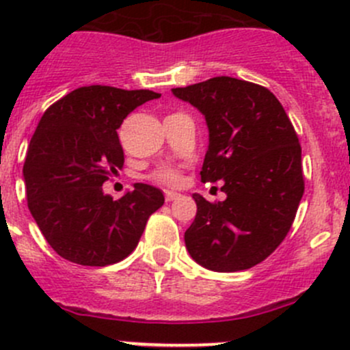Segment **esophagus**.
Segmentation results:
<instances>
[{
    "label": "esophagus",
    "mask_w": 350,
    "mask_h": 350,
    "mask_svg": "<svg viewBox=\"0 0 350 350\" xmlns=\"http://www.w3.org/2000/svg\"><path fill=\"white\" fill-rule=\"evenodd\" d=\"M179 195L178 193H172V191H165V201H174L178 200Z\"/></svg>",
    "instance_id": "1"
}]
</instances>
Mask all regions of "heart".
I'll return each mask as SVG.
<instances>
[{"label":"heart","instance_id":"obj_1","mask_svg":"<svg viewBox=\"0 0 350 350\" xmlns=\"http://www.w3.org/2000/svg\"><path fill=\"white\" fill-rule=\"evenodd\" d=\"M152 181L164 186H178L181 183V172L172 165H161L150 174Z\"/></svg>","mask_w":350,"mask_h":350}]
</instances>
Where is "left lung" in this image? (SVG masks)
Instances as JSON below:
<instances>
[{
	"label": "left lung",
	"instance_id": "obj_1",
	"mask_svg": "<svg viewBox=\"0 0 350 350\" xmlns=\"http://www.w3.org/2000/svg\"><path fill=\"white\" fill-rule=\"evenodd\" d=\"M172 94L204 115L210 144L201 181H224L227 195L218 203L193 195L186 249L217 273L249 269L278 249L296 217L305 191L298 135L278 98L249 81L218 76Z\"/></svg>",
	"mask_w": 350,
	"mask_h": 350
}]
</instances>
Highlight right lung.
Segmentation results:
<instances>
[{"mask_svg": "<svg viewBox=\"0 0 350 350\" xmlns=\"http://www.w3.org/2000/svg\"><path fill=\"white\" fill-rule=\"evenodd\" d=\"M159 96L96 84L70 91L42 115L23 164L28 210L49 245L70 262L123 260L164 204L161 189L144 183L120 200L101 188L125 161L116 130L130 111Z\"/></svg>", "mask_w": 350, "mask_h": 350, "instance_id": "1", "label": "right lung"}]
</instances>
